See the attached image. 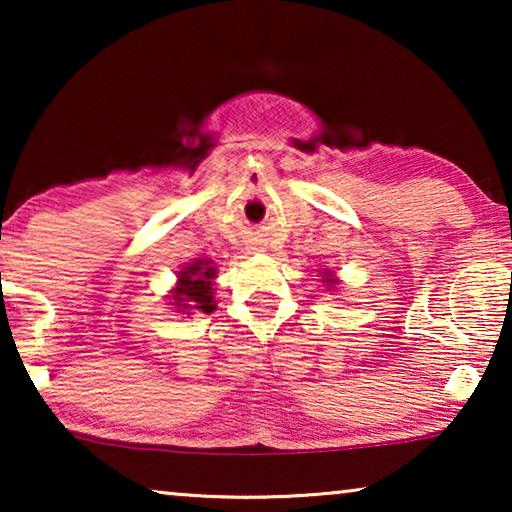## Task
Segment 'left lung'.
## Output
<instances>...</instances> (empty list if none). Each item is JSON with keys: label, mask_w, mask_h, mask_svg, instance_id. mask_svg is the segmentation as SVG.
Segmentation results:
<instances>
[{"label": "left lung", "mask_w": 512, "mask_h": 512, "mask_svg": "<svg viewBox=\"0 0 512 512\" xmlns=\"http://www.w3.org/2000/svg\"><path fill=\"white\" fill-rule=\"evenodd\" d=\"M321 282H324V284H328V289H335V284H338V279H335V275H333V272L331 270H326L324 272V279H321Z\"/></svg>", "instance_id": "obj_1"}]
</instances>
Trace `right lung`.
I'll list each match as a JSON object with an SVG mask.
<instances>
[{
  "mask_svg": "<svg viewBox=\"0 0 512 512\" xmlns=\"http://www.w3.org/2000/svg\"><path fill=\"white\" fill-rule=\"evenodd\" d=\"M177 286L172 289V305L179 312L191 314V310L200 312H214L216 300H214V277L216 268L214 261L209 258H195L193 263H188L186 268L179 270Z\"/></svg>",
  "mask_w": 512,
  "mask_h": 512,
  "instance_id": "add662e5",
  "label": "right lung"
}]
</instances>
